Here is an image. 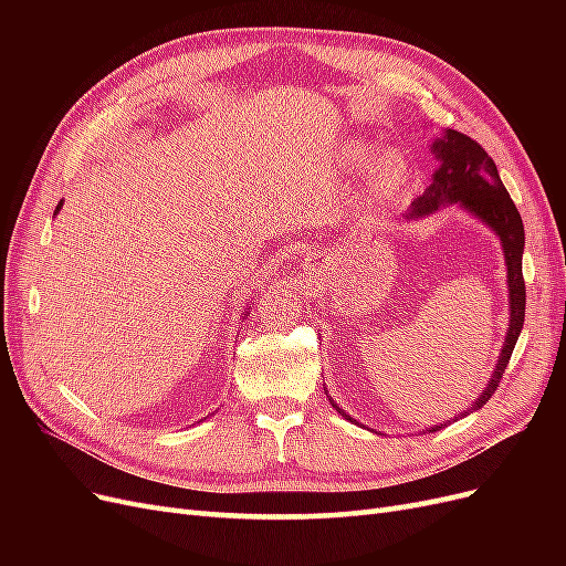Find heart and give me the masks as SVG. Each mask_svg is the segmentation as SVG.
<instances>
[{
  "label": "heart",
  "mask_w": 566,
  "mask_h": 566,
  "mask_svg": "<svg viewBox=\"0 0 566 566\" xmlns=\"http://www.w3.org/2000/svg\"><path fill=\"white\" fill-rule=\"evenodd\" d=\"M373 156V146L366 142H349L342 150V165L349 169L364 167ZM410 181V163L403 156V153L389 150L385 156L373 163L370 175H368V186L370 191L378 198H391L397 196L401 188Z\"/></svg>",
  "instance_id": "1"
}]
</instances>
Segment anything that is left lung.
Returning a JSON list of instances; mask_svg holds the SVG:
<instances>
[{
    "label": "left lung",
    "instance_id": "obj_1",
    "mask_svg": "<svg viewBox=\"0 0 566 566\" xmlns=\"http://www.w3.org/2000/svg\"><path fill=\"white\" fill-rule=\"evenodd\" d=\"M432 150L437 160L441 163L439 169L432 177V184L424 188V193L410 202V212L406 219H418L424 214L437 212L441 205L447 202H460V208H465L474 217L484 221L495 235L501 238L503 252H505V264H507V290H510V328L505 335V345L501 349L499 364L491 373L486 389L479 394V399L470 406V410H462L458 418H465L474 410L482 408L493 391L499 389V382L503 380V373L510 364L512 349L517 345V337L524 325V306H526V287L522 276V254H524V224L522 217L512 202L510 193L499 177V167L489 158V153L479 146L468 134H460L455 129L443 132L441 139L432 144ZM328 394V391H325ZM333 408L342 418L349 422H356L349 418L345 410H342L333 399ZM453 418V420H458ZM449 420V422H453ZM443 424H434L427 432H439Z\"/></svg>",
    "mask_w": 566,
    "mask_h": 566
}]
</instances>
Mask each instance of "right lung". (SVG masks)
<instances>
[{"label": "right lung", "instance_id": "add662e5", "mask_svg": "<svg viewBox=\"0 0 566 566\" xmlns=\"http://www.w3.org/2000/svg\"><path fill=\"white\" fill-rule=\"evenodd\" d=\"M61 205H63V200H61V202H59V205H56V212H59V210H61Z\"/></svg>", "mask_w": 566, "mask_h": 566}]
</instances>
